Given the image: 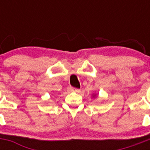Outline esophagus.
<instances>
[{"label":"esophagus","instance_id":"1","mask_svg":"<svg viewBox=\"0 0 150 150\" xmlns=\"http://www.w3.org/2000/svg\"><path fill=\"white\" fill-rule=\"evenodd\" d=\"M71 91H74V92H79V91H80V89H79V88H73V87H71Z\"/></svg>","mask_w":150,"mask_h":150}]
</instances>
